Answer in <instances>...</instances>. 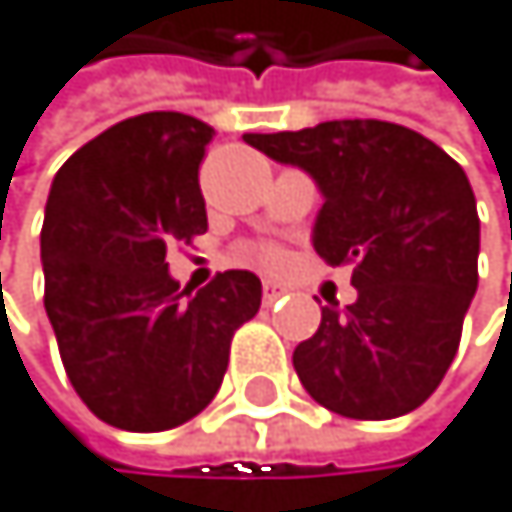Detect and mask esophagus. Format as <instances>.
<instances>
[{
	"mask_svg": "<svg viewBox=\"0 0 512 512\" xmlns=\"http://www.w3.org/2000/svg\"><path fill=\"white\" fill-rule=\"evenodd\" d=\"M262 297H265V303H275L284 297V287L278 281H262Z\"/></svg>",
	"mask_w": 512,
	"mask_h": 512,
	"instance_id": "1",
	"label": "esophagus"
}]
</instances>
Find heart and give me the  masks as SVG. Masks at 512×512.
Instances as JSON below:
<instances>
[{"instance_id": "obj_1", "label": "heart", "mask_w": 512, "mask_h": 512, "mask_svg": "<svg viewBox=\"0 0 512 512\" xmlns=\"http://www.w3.org/2000/svg\"><path fill=\"white\" fill-rule=\"evenodd\" d=\"M281 259V253L275 250V247H262V262H269V265H275Z\"/></svg>"}]
</instances>
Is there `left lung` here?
Listing matches in <instances>:
<instances>
[{
    "instance_id": "8db88e82",
    "label": "left lung",
    "mask_w": 512,
    "mask_h": 512,
    "mask_svg": "<svg viewBox=\"0 0 512 512\" xmlns=\"http://www.w3.org/2000/svg\"><path fill=\"white\" fill-rule=\"evenodd\" d=\"M243 140L319 184L312 247L328 265L353 262L356 303L325 306L319 331L294 350L303 388L347 419L416 410L454 363L479 287L466 171L428 137L375 118Z\"/></svg>"
}]
</instances>
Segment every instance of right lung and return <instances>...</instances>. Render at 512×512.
<instances>
[{
  "label": "right lung",
  "mask_w": 512,
  "mask_h": 512,
  "mask_svg": "<svg viewBox=\"0 0 512 512\" xmlns=\"http://www.w3.org/2000/svg\"><path fill=\"white\" fill-rule=\"evenodd\" d=\"M212 127L181 112L124 118L58 168L40 259L46 316L77 397L124 432H165L222 388L234 331L262 284L218 272L187 294L168 275L171 243L209 228L200 162Z\"/></svg>",
  "instance_id": "1"
}]
</instances>
